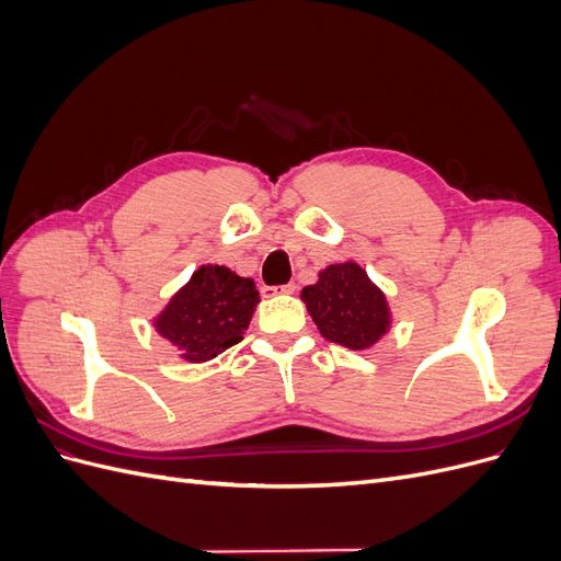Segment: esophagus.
<instances>
[{
    "instance_id": "esophagus-1",
    "label": "esophagus",
    "mask_w": 561,
    "mask_h": 561,
    "mask_svg": "<svg viewBox=\"0 0 561 561\" xmlns=\"http://www.w3.org/2000/svg\"><path fill=\"white\" fill-rule=\"evenodd\" d=\"M295 283L290 280V283H285V285H280V287H264V295H276V293H283V295H290V293H295Z\"/></svg>"
}]
</instances>
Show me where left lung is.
I'll return each mask as SVG.
<instances>
[{"label":"left lung","mask_w":561,"mask_h":561,"mask_svg":"<svg viewBox=\"0 0 561 561\" xmlns=\"http://www.w3.org/2000/svg\"><path fill=\"white\" fill-rule=\"evenodd\" d=\"M301 299L320 334L339 346L369 348L388 328L383 293L353 262L320 271L318 283L301 290Z\"/></svg>","instance_id":"8db88e82"}]
</instances>
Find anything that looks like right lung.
Here are the masks:
<instances>
[{"mask_svg":"<svg viewBox=\"0 0 561 561\" xmlns=\"http://www.w3.org/2000/svg\"><path fill=\"white\" fill-rule=\"evenodd\" d=\"M260 293L250 278L227 266H201L192 280L168 301L157 330L182 351L190 363L210 360L243 342Z\"/></svg>","mask_w":561,"mask_h":561,"instance_id":"obj_1","label":"right lung"}]
</instances>
